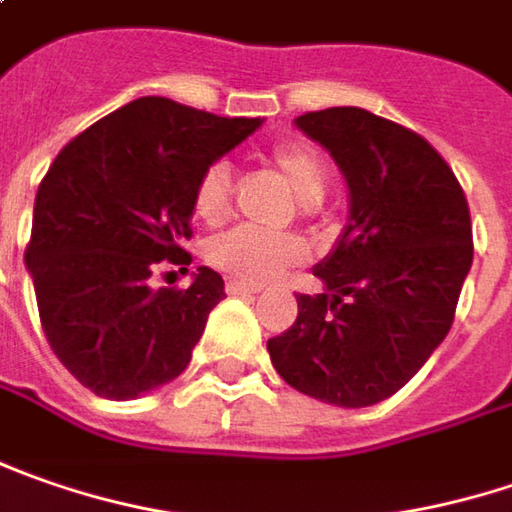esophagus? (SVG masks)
Instances as JSON below:
<instances>
[{"label": "esophagus", "instance_id": "1", "mask_svg": "<svg viewBox=\"0 0 512 512\" xmlns=\"http://www.w3.org/2000/svg\"><path fill=\"white\" fill-rule=\"evenodd\" d=\"M226 292L229 295H255V292H260V286H255V283H246V280H226Z\"/></svg>", "mask_w": 512, "mask_h": 512}]
</instances>
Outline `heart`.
Masks as SVG:
<instances>
[{"instance_id":"heart-1","label":"heart","mask_w":512,"mask_h":512,"mask_svg":"<svg viewBox=\"0 0 512 512\" xmlns=\"http://www.w3.org/2000/svg\"><path fill=\"white\" fill-rule=\"evenodd\" d=\"M269 163L283 177L289 191L303 206H318L329 186V166L315 145L303 140H286L272 148ZM194 214L203 223H223L232 212V166L212 163L194 183L191 194ZM306 257V249L295 234H269L237 226L214 234L206 243V260L214 269L246 283H266L278 278L289 266Z\"/></svg>"}]
</instances>
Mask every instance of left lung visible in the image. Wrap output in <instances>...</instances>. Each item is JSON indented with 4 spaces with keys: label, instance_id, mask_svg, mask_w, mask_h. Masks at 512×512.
I'll use <instances>...</instances> for the list:
<instances>
[{
    "label": "left lung",
    "instance_id": "obj_1",
    "mask_svg": "<svg viewBox=\"0 0 512 512\" xmlns=\"http://www.w3.org/2000/svg\"><path fill=\"white\" fill-rule=\"evenodd\" d=\"M295 125L344 171L349 226L315 266L321 295H298V318L266 349L303 395L372 407L453 326L473 263L470 206L453 168L404 125L352 105L309 111Z\"/></svg>",
    "mask_w": 512,
    "mask_h": 512
}]
</instances>
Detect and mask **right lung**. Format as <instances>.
I'll list each match as a JSON object with an SVG mask.
<instances>
[{"label":"right lung","mask_w":512,"mask_h":512,"mask_svg":"<svg viewBox=\"0 0 512 512\" xmlns=\"http://www.w3.org/2000/svg\"><path fill=\"white\" fill-rule=\"evenodd\" d=\"M260 117H217L140 97L65 145L42 177L25 263L54 355L100 398L128 401L189 367L223 278L200 266L189 289L151 275L191 263V194L203 168Z\"/></svg>","instance_id":"right-lung-1"}]
</instances>
